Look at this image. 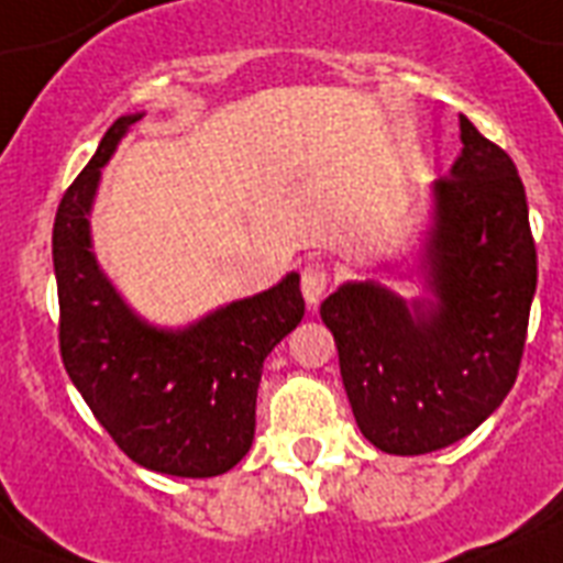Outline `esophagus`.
<instances>
[{
  "label": "esophagus",
  "mask_w": 563,
  "mask_h": 563,
  "mask_svg": "<svg viewBox=\"0 0 563 563\" xmlns=\"http://www.w3.org/2000/svg\"><path fill=\"white\" fill-rule=\"evenodd\" d=\"M327 283H330V272H327L324 263H309L303 272H300V291L307 298L309 307H316L318 300L324 298Z\"/></svg>",
  "instance_id": "esophagus-1"
}]
</instances>
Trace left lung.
Returning <instances> with one entry per match:
<instances>
[{"label": "left lung", "mask_w": 563, "mask_h": 563, "mask_svg": "<svg viewBox=\"0 0 563 563\" xmlns=\"http://www.w3.org/2000/svg\"><path fill=\"white\" fill-rule=\"evenodd\" d=\"M462 125V154L432 184L423 280L435 300L383 283H344L321 303L362 435L391 455H423L471 435L520 371L538 286L523 180L499 145Z\"/></svg>", "instance_id": "1"}]
</instances>
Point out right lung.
Here are the masks:
<instances>
[{"mask_svg": "<svg viewBox=\"0 0 563 563\" xmlns=\"http://www.w3.org/2000/svg\"><path fill=\"white\" fill-rule=\"evenodd\" d=\"M145 113L119 117L60 198L52 260L60 360L119 450L148 471L207 479L251 450L265 356L300 324V274L184 330L148 324L96 263L90 210L101 166Z\"/></svg>", "mask_w": 563, "mask_h": 563, "instance_id": "obj_1", "label": "right lung"}]
</instances>
